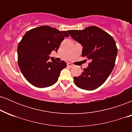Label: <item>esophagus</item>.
<instances>
[{
	"instance_id": "34e87169",
	"label": "esophagus",
	"mask_w": 132,
	"mask_h": 132,
	"mask_svg": "<svg viewBox=\"0 0 132 132\" xmlns=\"http://www.w3.org/2000/svg\"><path fill=\"white\" fill-rule=\"evenodd\" d=\"M67 66L69 68H72V66H73V64H71V63H67Z\"/></svg>"
}]
</instances>
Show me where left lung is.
<instances>
[{
    "instance_id": "8db88e82",
    "label": "left lung",
    "mask_w": 132,
    "mask_h": 132,
    "mask_svg": "<svg viewBox=\"0 0 132 132\" xmlns=\"http://www.w3.org/2000/svg\"><path fill=\"white\" fill-rule=\"evenodd\" d=\"M74 40L82 46V56L90 62L79 76L74 77L78 87L92 90L100 87L109 76L115 66L117 48L111 35L97 27L82 30H68Z\"/></svg>"
}]
</instances>
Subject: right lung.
<instances>
[{"label": "right lung", "mask_w": 132, "mask_h": 132, "mask_svg": "<svg viewBox=\"0 0 132 132\" xmlns=\"http://www.w3.org/2000/svg\"><path fill=\"white\" fill-rule=\"evenodd\" d=\"M66 31L50 26H41L30 30L24 35L18 45V64L25 78L39 88L49 87L56 82L61 71L67 64L64 61H50L52 51H57Z\"/></svg>", "instance_id": "right-lung-1"}]
</instances>
